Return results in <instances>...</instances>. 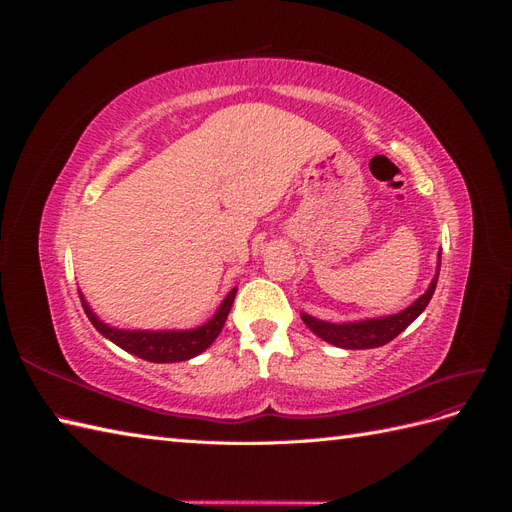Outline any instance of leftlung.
Instances as JSON below:
<instances>
[{"mask_svg": "<svg viewBox=\"0 0 512 512\" xmlns=\"http://www.w3.org/2000/svg\"><path fill=\"white\" fill-rule=\"evenodd\" d=\"M438 275H440V267L436 271V277L431 280L427 292L421 294V297H418L410 307H406L404 312L393 314V316L356 320V322H344V324L318 320L309 314H301V318L309 327V331L337 348H346V350L378 348V346L389 344L391 339H395L399 333H404L410 324L423 314V309L433 297V290H436Z\"/></svg>", "mask_w": 512, "mask_h": 512, "instance_id": "1", "label": "left lung"}]
</instances>
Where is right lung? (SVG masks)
<instances>
[{
  "label": "right lung",
  "mask_w": 512,
  "mask_h": 512,
  "mask_svg": "<svg viewBox=\"0 0 512 512\" xmlns=\"http://www.w3.org/2000/svg\"><path fill=\"white\" fill-rule=\"evenodd\" d=\"M79 294L91 324H94L106 339H111L113 344L151 363H179V361L192 359V356L200 352H205L215 342V337L220 335L224 322L228 318L232 301H235L237 288L226 294V299L222 301L218 312L213 314L209 322H205L203 327L188 329V331H123V329L108 327L106 322H102L94 312H91V307L83 299V292Z\"/></svg>",
  "instance_id": "obj_1"
}]
</instances>
